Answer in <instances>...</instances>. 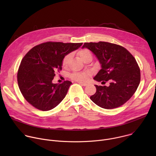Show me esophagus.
Here are the masks:
<instances>
[{"label":"esophagus","instance_id":"1","mask_svg":"<svg viewBox=\"0 0 156 156\" xmlns=\"http://www.w3.org/2000/svg\"><path fill=\"white\" fill-rule=\"evenodd\" d=\"M79 84H81V85H82V86H87V83H82V82H79Z\"/></svg>","mask_w":156,"mask_h":156}]
</instances>
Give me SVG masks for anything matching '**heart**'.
I'll list each match as a JSON object with an SVG mask.
<instances>
[{"mask_svg":"<svg viewBox=\"0 0 156 156\" xmlns=\"http://www.w3.org/2000/svg\"><path fill=\"white\" fill-rule=\"evenodd\" d=\"M80 54V57L82 58V60H83L84 58L88 55L91 54L90 52H89L87 50H86V49H84V50H82L79 53ZM70 58H71V55L70 54H68L66 55L63 59V61H62V65L63 67H66V66H68L69 63V62H70ZM88 76H89V74L88 73H86V72H80V73H73L72 75V79H73L74 80H76V81H85L87 80L88 78Z\"/></svg>","mask_w":156,"mask_h":156,"instance_id":"heart-1","label":"heart"}]
</instances>
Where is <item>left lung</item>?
<instances>
[{
	"label": "left lung",
	"instance_id": "obj_1",
	"mask_svg": "<svg viewBox=\"0 0 156 156\" xmlns=\"http://www.w3.org/2000/svg\"><path fill=\"white\" fill-rule=\"evenodd\" d=\"M82 48L90 50L101 64L94 80L102 83L110 81L108 86L95 85L96 92L91 100L106 109L117 108L128 101L136 92L141 79L134 57L123 47L107 42H85Z\"/></svg>",
	"mask_w": 156,
	"mask_h": 156
}]
</instances>
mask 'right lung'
<instances>
[{
  "label": "right lung",
  "instance_id": "obj_1",
  "mask_svg": "<svg viewBox=\"0 0 156 156\" xmlns=\"http://www.w3.org/2000/svg\"><path fill=\"white\" fill-rule=\"evenodd\" d=\"M83 43L47 42L32 48L22 59L17 73L20 90L35 108L50 110L65 98L70 81L53 83L55 72L62 70L65 55L78 49Z\"/></svg>",
  "mask_w": 156,
  "mask_h": 156
}]
</instances>
